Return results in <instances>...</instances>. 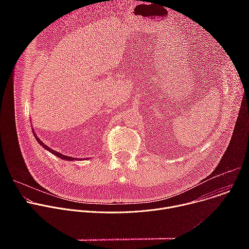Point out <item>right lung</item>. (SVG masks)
Here are the masks:
<instances>
[{
    "label": "right lung",
    "mask_w": 249,
    "mask_h": 249,
    "mask_svg": "<svg viewBox=\"0 0 249 249\" xmlns=\"http://www.w3.org/2000/svg\"><path fill=\"white\" fill-rule=\"evenodd\" d=\"M33 131V130H32ZM34 133V132H33ZM35 136V135H34ZM35 138H36V141L38 142V143L41 145V146H43L44 147V149L45 150H47V151H49L51 154H53L54 156H57L58 158H60L61 160H77V159H75V158H72V157H67V156H64V155H62V154H60V153H58V152H55L54 150H52V149H50L48 146H46V145H44V143H42V142L35 136Z\"/></svg>",
    "instance_id": "add662e5"
}]
</instances>
